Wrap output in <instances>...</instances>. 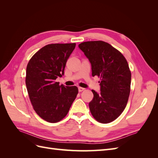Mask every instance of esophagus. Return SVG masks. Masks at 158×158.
Wrapping results in <instances>:
<instances>
[{"label":"esophagus","instance_id":"34e87169","mask_svg":"<svg viewBox=\"0 0 158 158\" xmlns=\"http://www.w3.org/2000/svg\"><path fill=\"white\" fill-rule=\"evenodd\" d=\"M84 89H84V88H82V87H79V88H78V91H79L80 92H82V91H84Z\"/></svg>","mask_w":158,"mask_h":158}]
</instances>
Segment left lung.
I'll list each match as a JSON object with an SVG mask.
<instances>
[{"label":"left lung","mask_w":158,"mask_h":158,"mask_svg":"<svg viewBox=\"0 0 158 158\" xmlns=\"http://www.w3.org/2000/svg\"><path fill=\"white\" fill-rule=\"evenodd\" d=\"M78 47L90 62L92 76L101 80V92L92 90L90 112L97 121L111 123L123 113L128 102L131 83L128 64L120 51L105 41H85Z\"/></svg>","instance_id":"left-lung-1"}]
</instances>
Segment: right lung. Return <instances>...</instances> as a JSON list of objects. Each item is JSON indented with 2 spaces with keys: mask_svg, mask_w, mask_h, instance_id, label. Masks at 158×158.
<instances>
[{
  "mask_svg": "<svg viewBox=\"0 0 158 158\" xmlns=\"http://www.w3.org/2000/svg\"><path fill=\"white\" fill-rule=\"evenodd\" d=\"M76 44H53L33 55L26 68V84L33 109L44 120L57 123L66 117L78 93V88L55 82L64 74Z\"/></svg>",
  "mask_w": 158,
  "mask_h": 158,
  "instance_id": "add662e5",
  "label": "right lung"
}]
</instances>
